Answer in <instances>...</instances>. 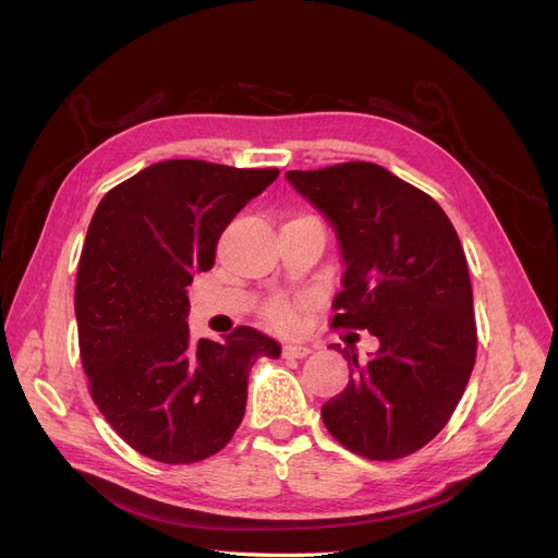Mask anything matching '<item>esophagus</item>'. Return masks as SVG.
<instances>
[{
    "label": "esophagus",
    "mask_w": 558,
    "mask_h": 558,
    "mask_svg": "<svg viewBox=\"0 0 558 558\" xmlns=\"http://www.w3.org/2000/svg\"><path fill=\"white\" fill-rule=\"evenodd\" d=\"M283 359H305L312 353V349L307 344H283L281 349Z\"/></svg>",
    "instance_id": "obj_1"
}]
</instances>
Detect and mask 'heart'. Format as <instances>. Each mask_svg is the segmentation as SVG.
<instances>
[{
  "label": "heart",
  "instance_id": "b5f03b06",
  "mask_svg": "<svg viewBox=\"0 0 558 558\" xmlns=\"http://www.w3.org/2000/svg\"><path fill=\"white\" fill-rule=\"evenodd\" d=\"M265 318H267L269 328H275L279 332H289L291 328H295V310L291 302H286V300L272 302V305H269L265 312Z\"/></svg>",
  "mask_w": 558,
  "mask_h": 558
}]
</instances>
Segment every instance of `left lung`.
I'll return each mask as SVG.
<instances>
[{"mask_svg": "<svg viewBox=\"0 0 558 558\" xmlns=\"http://www.w3.org/2000/svg\"><path fill=\"white\" fill-rule=\"evenodd\" d=\"M286 181L324 214L340 246L344 275L332 326L367 330L379 342L365 363L353 344H330L351 375L320 416L349 451L402 459L445 428L475 365L477 328L459 234L430 195L373 162L293 170Z\"/></svg>", "mask_w": 558, "mask_h": 558, "instance_id": "obj_1", "label": "left lung"}]
</instances>
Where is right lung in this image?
I'll return each instance as SVG.
<instances>
[{
  "instance_id": "right-lung-1",
  "label": "right lung",
  "mask_w": 558,
  "mask_h": 558,
  "mask_svg": "<svg viewBox=\"0 0 558 558\" xmlns=\"http://www.w3.org/2000/svg\"><path fill=\"white\" fill-rule=\"evenodd\" d=\"M279 170L165 160L99 202L76 275L83 369L99 412L123 440L160 463L221 451L246 408V379L281 347L240 326L221 342L193 340L189 286L214 267L230 221Z\"/></svg>"
}]
</instances>
